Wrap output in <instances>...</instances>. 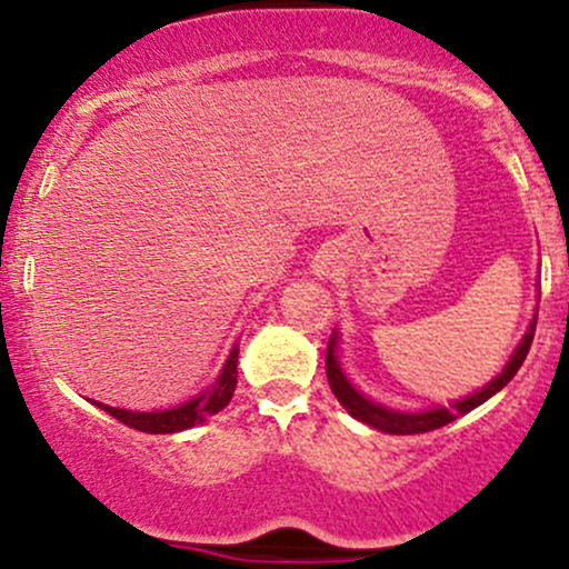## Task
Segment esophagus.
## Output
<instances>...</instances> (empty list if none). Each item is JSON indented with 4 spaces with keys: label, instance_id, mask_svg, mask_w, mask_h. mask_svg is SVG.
<instances>
[{
    "label": "esophagus",
    "instance_id": "esophagus-1",
    "mask_svg": "<svg viewBox=\"0 0 569 569\" xmlns=\"http://www.w3.org/2000/svg\"><path fill=\"white\" fill-rule=\"evenodd\" d=\"M316 276H321V278H331V267L326 264V262H318V264H316Z\"/></svg>",
    "mask_w": 569,
    "mask_h": 569
}]
</instances>
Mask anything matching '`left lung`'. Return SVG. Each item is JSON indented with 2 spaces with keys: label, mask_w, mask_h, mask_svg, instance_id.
<instances>
[{
  "label": "left lung",
  "mask_w": 569,
  "mask_h": 569,
  "mask_svg": "<svg viewBox=\"0 0 569 569\" xmlns=\"http://www.w3.org/2000/svg\"><path fill=\"white\" fill-rule=\"evenodd\" d=\"M535 323H538V316L530 321V329L527 335L521 337V342L516 345V350L508 358V363L502 367V371L495 380H489L485 388H479L476 393L460 398L455 401L452 407H433V409H422V411H398L390 407H382V403L371 401L361 393V390L352 385L348 377H345L342 367H339V358H337V342H339V331L331 335L329 342V352H326V377H329L331 385V393L337 396V401L342 403L345 411L356 420L367 422V426L382 430V433H393V436H415V433H428V430L443 428L449 422L457 420L460 415H468V411L481 407L487 398H492L498 390L506 388L508 382L513 380V375L519 371L521 363H525L527 352H530L532 337H535Z\"/></svg>",
  "instance_id": "left-lung-1"
}]
</instances>
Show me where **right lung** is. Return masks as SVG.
<instances>
[{
	"label": "right lung",
	"instance_id": "1",
	"mask_svg": "<svg viewBox=\"0 0 569 569\" xmlns=\"http://www.w3.org/2000/svg\"><path fill=\"white\" fill-rule=\"evenodd\" d=\"M238 345H232L230 356H227L224 367L219 369V377L208 385L206 390H200L198 396H192L189 401L179 403L171 409H158V411H133V409H117L107 407V403L93 401L98 409H103L107 415H112L114 420H120L122 426L141 430V433H179V430L194 428L200 422H206L208 417L217 415L232 401L234 385H238Z\"/></svg>",
	"mask_w": 569,
	"mask_h": 569
}]
</instances>
